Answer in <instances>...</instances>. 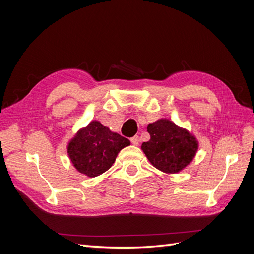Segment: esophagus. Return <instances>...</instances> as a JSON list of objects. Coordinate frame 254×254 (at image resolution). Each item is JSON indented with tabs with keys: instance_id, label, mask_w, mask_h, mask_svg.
<instances>
[{
	"instance_id": "esophagus-1",
	"label": "esophagus",
	"mask_w": 254,
	"mask_h": 254,
	"mask_svg": "<svg viewBox=\"0 0 254 254\" xmlns=\"http://www.w3.org/2000/svg\"><path fill=\"white\" fill-rule=\"evenodd\" d=\"M130 142H131L133 145L137 146V145H139V143H140V137L137 136V135H134V136L131 137V139H130Z\"/></svg>"
}]
</instances>
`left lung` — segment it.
<instances>
[{"label": "left lung", "mask_w": 254, "mask_h": 254, "mask_svg": "<svg viewBox=\"0 0 254 254\" xmlns=\"http://www.w3.org/2000/svg\"><path fill=\"white\" fill-rule=\"evenodd\" d=\"M147 131L150 139L142 144V149L159 171L178 173L193 160L198 148L197 141L172 121L159 120L147 126Z\"/></svg>", "instance_id": "8db88e82"}]
</instances>
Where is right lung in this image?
<instances>
[{
	"instance_id": "1",
	"label": "right lung",
	"mask_w": 254,
	"mask_h": 254,
	"mask_svg": "<svg viewBox=\"0 0 254 254\" xmlns=\"http://www.w3.org/2000/svg\"><path fill=\"white\" fill-rule=\"evenodd\" d=\"M128 145L130 141L126 137L94 121L76 134L67 152L76 170L93 178L108 171L118 153Z\"/></svg>"
}]
</instances>
